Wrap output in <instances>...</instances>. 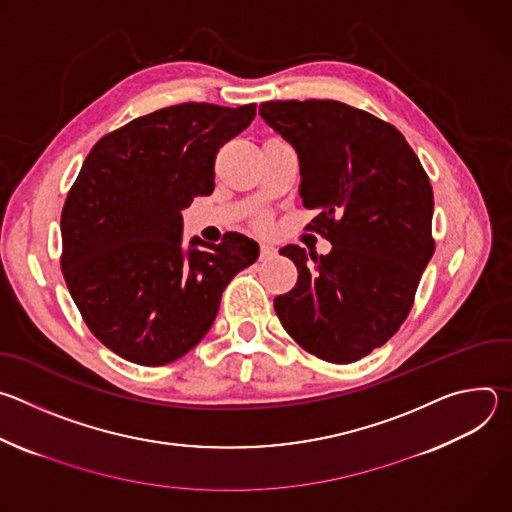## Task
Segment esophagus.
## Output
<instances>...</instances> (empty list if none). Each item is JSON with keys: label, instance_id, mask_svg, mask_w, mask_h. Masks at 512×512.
Returning a JSON list of instances; mask_svg holds the SVG:
<instances>
[{"label": "esophagus", "instance_id": "esophagus-1", "mask_svg": "<svg viewBox=\"0 0 512 512\" xmlns=\"http://www.w3.org/2000/svg\"><path fill=\"white\" fill-rule=\"evenodd\" d=\"M275 255V247L271 243H261V259H271Z\"/></svg>", "mask_w": 512, "mask_h": 512}]
</instances>
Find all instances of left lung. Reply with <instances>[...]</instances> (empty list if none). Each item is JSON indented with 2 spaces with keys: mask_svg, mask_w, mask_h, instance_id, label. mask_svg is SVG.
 <instances>
[{
  "mask_svg": "<svg viewBox=\"0 0 512 512\" xmlns=\"http://www.w3.org/2000/svg\"><path fill=\"white\" fill-rule=\"evenodd\" d=\"M259 115L296 150L300 196L318 208L312 229L328 255L298 245L279 253L298 283L273 302L304 350L348 364L383 346L407 318L433 255V192L405 137L375 115L338 101H269Z\"/></svg>",
  "mask_w": 512,
  "mask_h": 512,
  "instance_id": "left-lung-1",
  "label": "left lung"
}]
</instances>
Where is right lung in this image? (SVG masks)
<instances>
[{
  "label": "right lung",
  "instance_id": "obj_1",
  "mask_svg": "<svg viewBox=\"0 0 512 512\" xmlns=\"http://www.w3.org/2000/svg\"><path fill=\"white\" fill-rule=\"evenodd\" d=\"M237 109L184 103L101 137L72 184L62 216V273L91 332L121 358L162 367L210 330L229 281L259 245L182 243V210L214 190L221 145L255 119Z\"/></svg>",
  "mask_w": 512,
  "mask_h": 512
}]
</instances>
